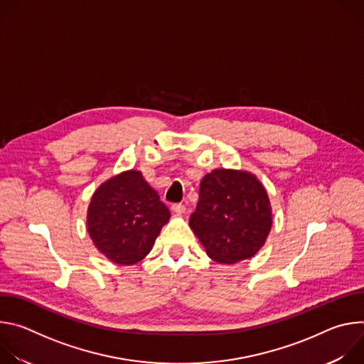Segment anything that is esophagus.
<instances>
[{
	"label": "esophagus",
	"instance_id": "1",
	"mask_svg": "<svg viewBox=\"0 0 364 364\" xmlns=\"http://www.w3.org/2000/svg\"><path fill=\"white\" fill-rule=\"evenodd\" d=\"M171 209H173V212H174V213H177V215H183V213H186V205H184V204H181V203H176V204H173V205H171Z\"/></svg>",
	"mask_w": 364,
	"mask_h": 364
}]
</instances>
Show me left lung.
Returning a JSON list of instances; mask_svg holds the SVG:
<instances>
[{
  "mask_svg": "<svg viewBox=\"0 0 364 364\" xmlns=\"http://www.w3.org/2000/svg\"><path fill=\"white\" fill-rule=\"evenodd\" d=\"M271 226V203L255 176L222 168L203 177L190 228L213 261L232 265L252 257Z\"/></svg>",
  "mask_w": 364,
  "mask_h": 364,
  "instance_id": "1",
  "label": "left lung"
}]
</instances>
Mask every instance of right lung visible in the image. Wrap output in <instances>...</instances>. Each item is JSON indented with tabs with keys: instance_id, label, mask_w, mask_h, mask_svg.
Listing matches in <instances>:
<instances>
[{
	"instance_id": "obj_1",
	"label": "right lung",
	"mask_w": 364,
	"mask_h": 364,
	"mask_svg": "<svg viewBox=\"0 0 364 364\" xmlns=\"http://www.w3.org/2000/svg\"><path fill=\"white\" fill-rule=\"evenodd\" d=\"M168 207L139 171H125L103 183L87 210V232L112 262L134 265L144 259L163 226Z\"/></svg>"
}]
</instances>
